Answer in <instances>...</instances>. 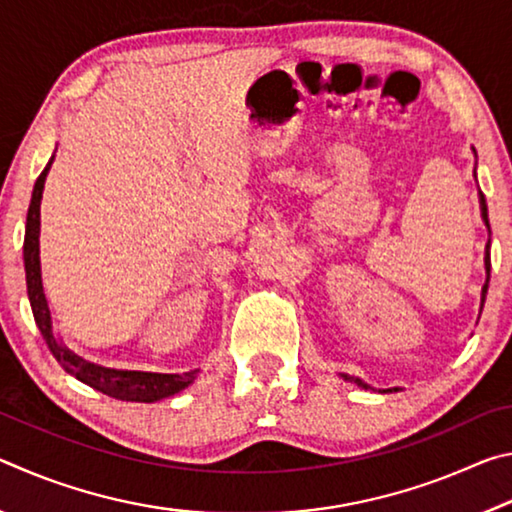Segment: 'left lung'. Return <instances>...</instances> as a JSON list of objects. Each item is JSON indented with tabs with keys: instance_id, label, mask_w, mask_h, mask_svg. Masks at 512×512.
Instances as JSON below:
<instances>
[{
	"instance_id": "1",
	"label": "left lung",
	"mask_w": 512,
	"mask_h": 512,
	"mask_svg": "<svg viewBox=\"0 0 512 512\" xmlns=\"http://www.w3.org/2000/svg\"><path fill=\"white\" fill-rule=\"evenodd\" d=\"M481 214H483V221H485V225H488V230H490V221H488V205H485V198L481 196ZM488 250H490V244H488ZM485 273H488V277H485V287H483V291H481V309H483V302H485V293H488V282H490V253L485 255ZM343 379H348V381H354V384L357 386H361V388H370L366 381H361L359 377H350V375H341ZM393 391H400V388H388V391H379V393H393Z\"/></svg>"
}]
</instances>
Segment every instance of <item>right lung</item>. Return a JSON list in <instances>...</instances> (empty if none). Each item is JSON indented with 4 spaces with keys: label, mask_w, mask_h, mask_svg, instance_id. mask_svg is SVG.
Listing matches in <instances>:
<instances>
[{
    "label": "right lung",
    "mask_w": 512,
    "mask_h": 512,
    "mask_svg": "<svg viewBox=\"0 0 512 512\" xmlns=\"http://www.w3.org/2000/svg\"><path fill=\"white\" fill-rule=\"evenodd\" d=\"M56 151L51 153L47 167L33 185L29 212H27V230H24V273H27V293L31 302L33 318L40 329L42 339L49 345L51 354L65 368V372L76 377L83 384L92 386L94 391L115 397L121 402H160L164 397H171L185 391L189 384H194L201 368L189 372H144V370H124V368H106L99 363L79 357L67 345L58 339L54 329V314H51L45 282H42V264H40V205L45 194V183L49 176L51 164H54Z\"/></svg>",
    "instance_id": "1"
}]
</instances>
